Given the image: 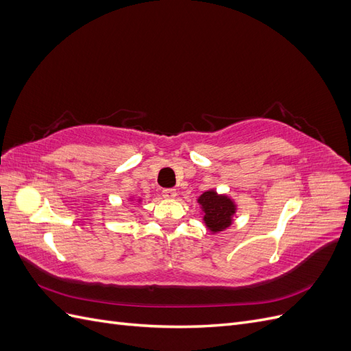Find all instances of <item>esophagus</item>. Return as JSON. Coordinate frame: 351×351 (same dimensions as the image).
Listing matches in <instances>:
<instances>
[{
	"label": "esophagus",
	"instance_id": "1",
	"mask_svg": "<svg viewBox=\"0 0 351 351\" xmlns=\"http://www.w3.org/2000/svg\"><path fill=\"white\" fill-rule=\"evenodd\" d=\"M161 193H162V196L167 197V199H173V197H176V195H177L176 189H162Z\"/></svg>",
	"mask_w": 351,
	"mask_h": 351
}]
</instances>
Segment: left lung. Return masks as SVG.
Segmentation results:
<instances>
[{
    "instance_id": "obj_1",
    "label": "left lung",
    "mask_w": 351,
    "mask_h": 351,
    "mask_svg": "<svg viewBox=\"0 0 351 351\" xmlns=\"http://www.w3.org/2000/svg\"><path fill=\"white\" fill-rule=\"evenodd\" d=\"M199 204L204 208V221L206 227L218 232L231 224V217L234 214L236 206L227 196H218L215 192H205L199 197Z\"/></svg>"
}]
</instances>
